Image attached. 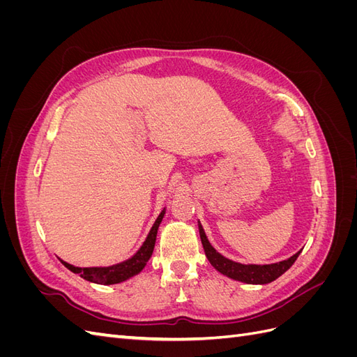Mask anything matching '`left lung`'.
Listing matches in <instances>:
<instances>
[{
  "label": "left lung",
  "instance_id": "1",
  "mask_svg": "<svg viewBox=\"0 0 357 357\" xmlns=\"http://www.w3.org/2000/svg\"><path fill=\"white\" fill-rule=\"evenodd\" d=\"M198 229H199V236H201V243L204 247L205 256H207L210 264L218 269L220 274L247 284H268L274 282L275 278L284 274L287 269L295 264L299 253L302 252L299 250L294 256L286 259V261L271 264V265H244V264L234 262L231 259L222 256L219 252H215L214 247L207 240V235H205L199 222H198Z\"/></svg>",
  "mask_w": 357,
  "mask_h": 357
}]
</instances>
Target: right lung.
Wrapping results in <instances>:
<instances>
[{"label":"right lung","mask_w":357,"mask_h":357,"mask_svg":"<svg viewBox=\"0 0 357 357\" xmlns=\"http://www.w3.org/2000/svg\"><path fill=\"white\" fill-rule=\"evenodd\" d=\"M165 215V208L160 211V214L158 215V219L155 220L152 229H150L146 241L143 243V245L138 248L137 253L126 259V261L116 264L112 266H91V268H80V266H74L71 264L62 262V265L68 268L71 273L79 274L82 278L88 280L91 283H96V284H117L122 283L125 280L131 278L137 274H139L143 271V268L146 266V264L149 262L150 256L153 253L155 248V243H156V235H158V228L164 219Z\"/></svg>","instance_id":"1"}]
</instances>
